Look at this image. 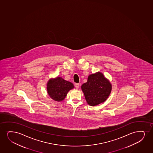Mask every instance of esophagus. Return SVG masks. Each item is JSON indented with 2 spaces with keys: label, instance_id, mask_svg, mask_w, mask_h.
Returning <instances> with one entry per match:
<instances>
[{
  "label": "esophagus",
  "instance_id": "34e87169",
  "mask_svg": "<svg viewBox=\"0 0 153 153\" xmlns=\"http://www.w3.org/2000/svg\"><path fill=\"white\" fill-rule=\"evenodd\" d=\"M79 84L78 83H76L75 84V87H76V89H78L79 88Z\"/></svg>",
  "mask_w": 153,
  "mask_h": 153
}]
</instances>
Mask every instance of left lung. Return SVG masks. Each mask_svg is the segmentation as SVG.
<instances>
[{"mask_svg": "<svg viewBox=\"0 0 153 153\" xmlns=\"http://www.w3.org/2000/svg\"><path fill=\"white\" fill-rule=\"evenodd\" d=\"M85 100L91 106H96L104 102L112 91V84L100 72L88 76L86 83L81 86Z\"/></svg>", "mask_w": 153, "mask_h": 153, "instance_id": "obj_1", "label": "left lung"}]
</instances>
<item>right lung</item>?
I'll return each instance as SVG.
<instances>
[{"label": "right lung", "mask_w": 153, "mask_h": 153, "mask_svg": "<svg viewBox=\"0 0 153 153\" xmlns=\"http://www.w3.org/2000/svg\"><path fill=\"white\" fill-rule=\"evenodd\" d=\"M74 86L70 82L62 77L51 78L47 84V92L51 98L55 101L64 100L68 92Z\"/></svg>", "instance_id": "right-lung-1"}]
</instances>
